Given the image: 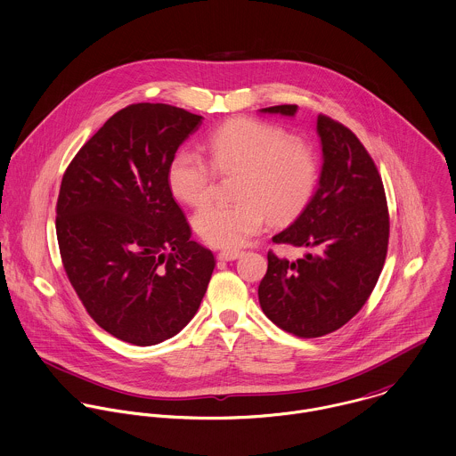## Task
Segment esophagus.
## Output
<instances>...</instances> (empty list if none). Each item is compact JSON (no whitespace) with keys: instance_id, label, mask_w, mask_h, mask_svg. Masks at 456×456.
Listing matches in <instances>:
<instances>
[{"instance_id":"esophagus-1","label":"esophagus","mask_w":456,"mask_h":456,"mask_svg":"<svg viewBox=\"0 0 456 456\" xmlns=\"http://www.w3.org/2000/svg\"><path fill=\"white\" fill-rule=\"evenodd\" d=\"M242 256V251H221L219 255H217V260L219 261H233L237 260V258H240Z\"/></svg>"}]
</instances>
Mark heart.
<instances>
[{
	"instance_id": "heart-1",
	"label": "heart",
	"mask_w": 456,
	"mask_h": 456,
	"mask_svg": "<svg viewBox=\"0 0 456 456\" xmlns=\"http://www.w3.org/2000/svg\"><path fill=\"white\" fill-rule=\"evenodd\" d=\"M207 147L210 163L198 151L179 149L168 167V184L179 200L200 207L212 196L216 172L240 174L239 203H210L193 217L196 233L214 248L246 244L263 228L266 214L277 224L291 221L316 190L314 151L277 125L232 119L208 134Z\"/></svg>"
}]
</instances>
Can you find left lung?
<instances>
[{"label": "left lung", "mask_w": 456, "mask_h": 456, "mask_svg": "<svg viewBox=\"0 0 456 456\" xmlns=\"http://www.w3.org/2000/svg\"><path fill=\"white\" fill-rule=\"evenodd\" d=\"M297 105L261 109L293 118ZM323 167L318 190L275 244L311 249L291 261L268 253L258 288L266 318L304 338L346 325L369 300L388 251L390 216L381 175L356 134L318 116Z\"/></svg>", "instance_id": "1"}]
</instances>
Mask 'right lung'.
I'll list each match as a JSON object with an SVG mask.
<instances>
[{
	"mask_svg": "<svg viewBox=\"0 0 456 456\" xmlns=\"http://www.w3.org/2000/svg\"><path fill=\"white\" fill-rule=\"evenodd\" d=\"M201 119L165 103L130 105L84 143L61 181L66 275L89 316L134 346L188 325L216 266L168 184L172 158Z\"/></svg>",
	"mask_w": 456,
	"mask_h": 456,
	"instance_id": "1",
	"label": "right lung"
}]
</instances>
